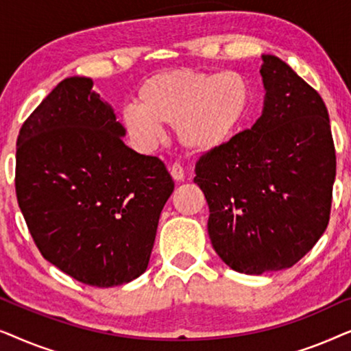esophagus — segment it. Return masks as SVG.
I'll list each match as a JSON object with an SVG mask.
<instances>
[{
    "label": "esophagus",
    "mask_w": 351,
    "mask_h": 351,
    "mask_svg": "<svg viewBox=\"0 0 351 351\" xmlns=\"http://www.w3.org/2000/svg\"><path fill=\"white\" fill-rule=\"evenodd\" d=\"M169 171H171V176H172V179H174V180L180 182V180L185 179V171H184V167L179 165V162H174V165L169 167Z\"/></svg>",
    "instance_id": "esophagus-1"
}]
</instances>
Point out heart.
<instances>
[{
    "label": "heart",
    "mask_w": 351,
    "mask_h": 351,
    "mask_svg": "<svg viewBox=\"0 0 351 351\" xmlns=\"http://www.w3.org/2000/svg\"><path fill=\"white\" fill-rule=\"evenodd\" d=\"M251 86L237 71L174 69L153 75L123 112V124L142 147H155L162 126H176L179 142L193 153L223 147L241 126L251 105Z\"/></svg>",
    "instance_id": "b5f03b06"
}]
</instances>
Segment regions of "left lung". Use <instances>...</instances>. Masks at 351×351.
<instances>
[{
	"label": "left lung",
	"instance_id": "obj_1",
	"mask_svg": "<svg viewBox=\"0 0 351 351\" xmlns=\"http://www.w3.org/2000/svg\"><path fill=\"white\" fill-rule=\"evenodd\" d=\"M262 60V117L195 166L214 251L246 275L285 270L315 246L328 227L335 179L321 95L286 62Z\"/></svg>",
	"mask_w": 351,
	"mask_h": 351
}]
</instances>
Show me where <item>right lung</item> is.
<instances>
[{
	"instance_id": "add662e5",
	"label": "right lung",
	"mask_w": 351,
	"mask_h": 351,
	"mask_svg": "<svg viewBox=\"0 0 351 351\" xmlns=\"http://www.w3.org/2000/svg\"><path fill=\"white\" fill-rule=\"evenodd\" d=\"M93 80L65 78L22 124L16 193L43 257L84 285H126L147 270L174 180L124 145L126 129Z\"/></svg>"
}]
</instances>
